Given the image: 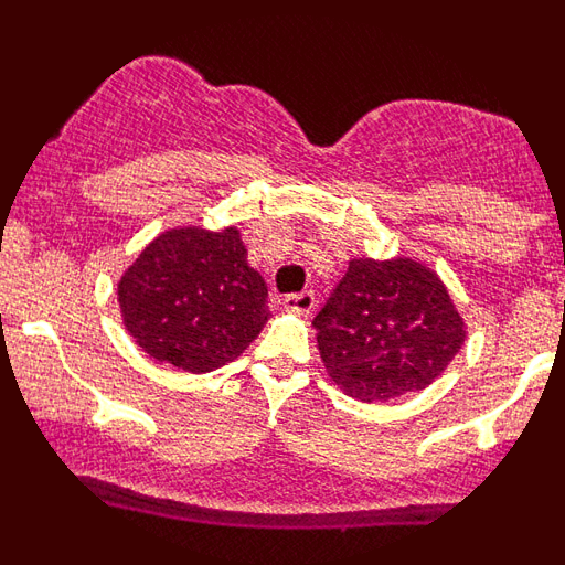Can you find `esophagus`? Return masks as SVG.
<instances>
[{"label": "esophagus", "mask_w": 565, "mask_h": 565, "mask_svg": "<svg viewBox=\"0 0 565 565\" xmlns=\"http://www.w3.org/2000/svg\"><path fill=\"white\" fill-rule=\"evenodd\" d=\"M282 306L288 308V311H297V313H311L313 306H317V294L313 291H299V294H288L286 299H282Z\"/></svg>", "instance_id": "esophagus-1"}]
</instances>
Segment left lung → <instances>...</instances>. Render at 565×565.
<instances>
[{
  "label": "left lung",
  "mask_w": 565,
  "mask_h": 565,
  "mask_svg": "<svg viewBox=\"0 0 565 565\" xmlns=\"http://www.w3.org/2000/svg\"><path fill=\"white\" fill-rule=\"evenodd\" d=\"M313 328L328 376L359 402L424 391L467 333L438 274L407 257L351 259Z\"/></svg>",
  "instance_id": "8db88e82"
}]
</instances>
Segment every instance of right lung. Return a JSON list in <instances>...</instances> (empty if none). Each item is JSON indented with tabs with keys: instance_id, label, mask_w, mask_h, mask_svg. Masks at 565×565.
I'll use <instances>...</instances> for the list:
<instances>
[{
	"instance_id": "obj_1",
	"label": "right lung",
	"mask_w": 565,
	"mask_h": 565,
	"mask_svg": "<svg viewBox=\"0 0 565 565\" xmlns=\"http://www.w3.org/2000/svg\"><path fill=\"white\" fill-rule=\"evenodd\" d=\"M129 337L158 362L209 373L237 359L268 322V288L234 226L169 228L118 282Z\"/></svg>"
}]
</instances>
